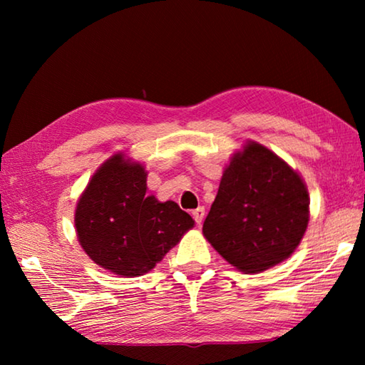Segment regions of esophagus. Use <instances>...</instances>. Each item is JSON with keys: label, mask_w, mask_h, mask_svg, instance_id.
Segmentation results:
<instances>
[{"label": "esophagus", "mask_w": 365, "mask_h": 365, "mask_svg": "<svg viewBox=\"0 0 365 365\" xmlns=\"http://www.w3.org/2000/svg\"><path fill=\"white\" fill-rule=\"evenodd\" d=\"M193 219L196 220L197 225H201V222L205 220V207H197L193 211Z\"/></svg>", "instance_id": "1"}]
</instances>
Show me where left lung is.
<instances>
[{"instance_id": "left-lung-1", "label": "left lung", "mask_w": 365, "mask_h": 365, "mask_svg": "<svg viewBox=\"0 0 365 365\" xmlns=\"http://www.w3.org/2000/svg\"><path fill=\"white\" fill-rule=\"evenodd\" d=\"M307 222L301 175L269 148L248 141L222 174L202 233L228 264L257 274L293 255Z\"/></svg>"}]
</instances>
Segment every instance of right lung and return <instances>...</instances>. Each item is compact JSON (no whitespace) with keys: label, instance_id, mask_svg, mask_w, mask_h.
Segmentation results:
<instances>
[{"label":"right lung","instance_id":"add662e5","mask_svg":"<svg viewBox=\"0 0 365 365\" xmlns=\"http://www.w3.org/2000/svg\"><path fill=\"white\" fill-rule=\"evenodd\" d=\"M143 164L117 153L98 169L76 209L77 238L95 264L122 277L154 269L195 220L174 201L148 195Z\"/></svg>","mask_w":365,"mask_h":365}]
</instances>
